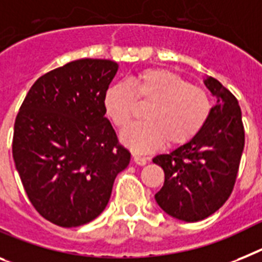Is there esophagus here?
Segmentation results:
<instances>
[{
    "label": "esophagus",
    "instance_id": "34e87169",
    "mask_svg": "<svg viewBox=\"0 0 262 262\" xmlns=\"http://www.w3.org/2000/svg\"><path fill=\"white\" fill-rule=\"evenodd\" d=\"M133 160H135L136 164L141 165V166L148 162V157H144V156L137 155V153H135V155H133Z\"/></svg>",
    "mask_w": 262,
    "mask_h": 262
}]
</instances>
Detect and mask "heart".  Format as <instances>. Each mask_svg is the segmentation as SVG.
Segmentation results:
<instances>
[{"label": "heart", "instance_id": "obj_1", "mask_svg": "<svg viewBox=\"0 0 262 262\" xmlns=\"http://www.w3.org/2000/svg\"><path fill=\"white\" fill-rule=\"evenodd\" d=\"M136 102L149 105L144 122L122 132L121 140L135 151L146 153L192 141L205 127L212 114V97L208 90L169 70L148 69L127 83H117L105 92L104 111L112 124L124 129L136 113Z\"/></svg>", "mask_w": 262, "mask_h": 262}]
</instances>
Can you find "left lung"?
<instances>
[{
  "label": "left lung",
  "mask_w": 262,
  "mask_h": 262,
  "mask_svg": "<svg viewBox=\"0 0 262 262\" xmlns=\"http://www.w3.org/2000/svg\"><path fill=\"white\" fill-rule=\"evenodd\" d=\"M205 85L217 97L208 124L192 141L153 158L165 173L156 201L169 216L186 223L209 217L229 199L245 145L237 98L213 77Z\"/></svg>",
  "instance_id": "obj_1"
}]
</instances>
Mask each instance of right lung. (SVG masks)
<instances>
[{
	"label": "right lung",
	"mask_w": 262,
	"mask_h": 262,
	"mask_svg": "<svg viewBox=\"0 0 262 262\" xmlns=\"http://www.w3.org/2000/svg\"><path fill=\"white\" fill-rule=\"evenodd\" d=\"M117 69L114 61L82 58L50 70L33 83L15 117L13 158L28 199L62 228L100 216L130 161L104 111Z\"/></svg>",
	"instance_id": "obj_1"
}]
</instances>
